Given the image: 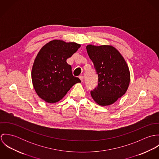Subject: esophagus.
<instances>
[{
	"label": "esophagus",
	"mask_w": 159,
	"mask_h": 159,
	"mask_svg": "<svg viewBox=\"0 0 159 159\" xmlns=\"http://www.w3.org/2000/svg\"><path fill=\"white\" fill-rule=\"evenodd\" d=\"M79 78L80 79V80L81 81V82H83V81H84V77H83V76H79Z\"/></svg>",
	"instance_id": "34e87169"
}]
</instances>
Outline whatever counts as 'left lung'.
Listing matches in <instances>:
<instances>
[{"label":"left lung","mask_w":159,"mask_h":159,"mask_svg":"<svg viewBox=\"0 0 159 159\" xmlns=\"http://www.w3.org/2000/svg\"><path fill=\"white\" fill-rule=\"evenodd\" d=\"M86 49L98 79V86L91 91V96L99 105H110L125 94L129 88V67L112 46L88 45Z\"/></svg>","instance_id":"1"}]
</instances>
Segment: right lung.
<instances>
[{"label": "right lung", "mask_w": 159, "mask_h": 159, "mask_svg": "<svg viewBox=\"0 0 159 159\" xmlns=\"http://www.w3.org/2000/svg\"><path fill=\"white\" fill-rule=\"evenodd\" d=\"M81 45L75 42L52 40L39 52L32 69V81L37 94L49 103L61 100L81 80L73 76L67 59Z\"/></svg>", "instance_id": "right-lung-1"}]
</instances>
